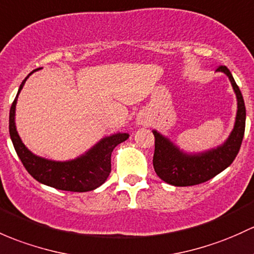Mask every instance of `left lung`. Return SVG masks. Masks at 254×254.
<instances>
[{"label":"left lung","mask_w":254,"mask_h":254,"mask_svg":"<svg viewBox=\"0 0 254 254\" xmlns=\"http://www.w3.org/2000/svg\"><path fill=\"white\" fill-rule=\"evenodd\" d=\"M217 71L224 72L228 76L237 99L235 125L229 138L222 145L198 154H187L165 135L157 130H152L155 137L152 159L155 172L163 182L174 187H190L209 181L233 163L241 148L246 125L244 98L228 67L220 65Z\"/></svg>","instance_id":"8db88e82"}]
</instances>
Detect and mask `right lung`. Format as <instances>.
Segmentation results:
<instances>
[{
  "label": "right lung",
  "instance_id": "right-lung-1",
  "mask_svg": "<svg viewBox=\"0 0 254 254\" xmlns=\"http://www.w3.org/2000/svg\"><path fill=\"white\" fill-rule=\"evenodd\" d=\"M32 72H30L21 82L9 111V135L18 157L26 171L37 182L48 187L73 192H84L97 189L110 174L113 150L120 143L127 140L129 135L128 133H116L110 137L103 138L83 155L70 161H52L32 154L24 145L15 127V105L18 95Z\"/></svg>",
  "mask_w": 254,
  "mask_h": 254
}]
</instances>
